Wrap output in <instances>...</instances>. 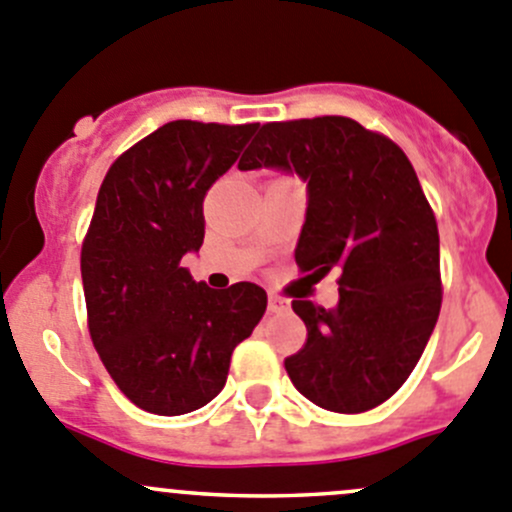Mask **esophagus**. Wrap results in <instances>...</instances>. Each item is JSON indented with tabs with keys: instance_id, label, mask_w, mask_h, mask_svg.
Instances as JSON below:
<instances>
[{
	"instance_id": "1",
	"label": "esophagus",
	"mask_w": 512,
	"mask_h": 512,
	"mask_svg": "<svg viewBox=\"0 0 512 512\" xmlns=\"http://www.w3.org/2000/svg\"><path fill=\"white\" fill-rule=\"evenodd\" d=\"M267 309H270L272 314H285V312H289V299L275 297V294H272L270 302H267Z\"/></svg>"
}]
</instances>
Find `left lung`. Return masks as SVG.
Returning <instances> with one entry per match:
<instances>
[{
	"label": "left lung",
	"mask_w": 512,
	"mask_h": 512,
	"mask_svg": "<svg viewBox=\"0 0 512 512\" xmlns=\"http://www.w3.org/2000/svg\"><path fill=\"white\" fill-rule=\"evenodd\" d=\"M240 170L307 183L294 260L339 272L337 307L294 299L307 344L287 356L294 389L337 414H361L401 389L441 312L438 227L406 153L344 116L265 123Z\"/></svg>",
	"instance_id": "left-lung-1"
}]
</instances>
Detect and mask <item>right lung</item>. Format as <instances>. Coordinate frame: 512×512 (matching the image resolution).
I'll use <instances>...</instances> for the list:
<instances>
[{"instance_id":"obj_1","label":"right lung","mask_w":512,"mask_h":512,"mask_svg":"<svg viewBox=\"0 0 512 512\" xmlns=\"http://www.w3.org/2000/svg\"><path fill=\"white\" fill-rule=\"evenodd\" d=\"M255 131L170 121L103 178L81 280L96 352L138 409L180 416L213 401L232 352L265 314L267 292L255 282L210 289L183 267L203 245L205 193Z\"/></svg>"}]
</instances>
